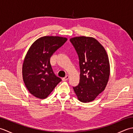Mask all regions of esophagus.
<instances>
[{"label":"esophagus","instance_id":"34e87169","mask_svg":"<svg viewBox=\"0 0 133 133\" xmlns=\"http://www.w3.org/2000/svg\"><path fill=\"white\" fill-rule=\"evenodd\" d=\"M69 78H70V76L69 75H67L66 77L62 78V80H63V81H66L67 80H68L69 79Z\"/></svg>","mask_w":133,"mask_h":133}]
</instances>
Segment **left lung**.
<instances>
[{"mask_svg":"<svg viewBox=\"0 0 133 133\" xmlns=\"http://www.w3.org/2000/svg\"><path fill=\"white\" fill-rule=\"evenodd\" d=\"M70 41L78 53L81 70L79 84L73 89L79 101L90 102L107 86L110 73L108 55L94 38L81 36Z\"/></svg>","mask_w":133,"mask_h":133,"instance_id":"obj_1","label":"left lung"}]
</instances>
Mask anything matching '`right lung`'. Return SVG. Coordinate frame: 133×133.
Listing matches in <instances>:
<instances>
[{
  "mask_svg": "<svg viewBox=\"0 0 133 133\" xmlns=\"http://www.w3.org/2000/svg\"><path fill=\"white\" fill-rule=\"evenodd\" d=\"M67 40L58 36H42L29 48L22 66V76L28 91L35 97L46 98L62 81L54 73L50 58Z\"/></svg>",
  "mask_w": 133,
  "mask_h": 133,
  "instance_id": "obj_1",
  "label": "right lung"
}]
</instances>
